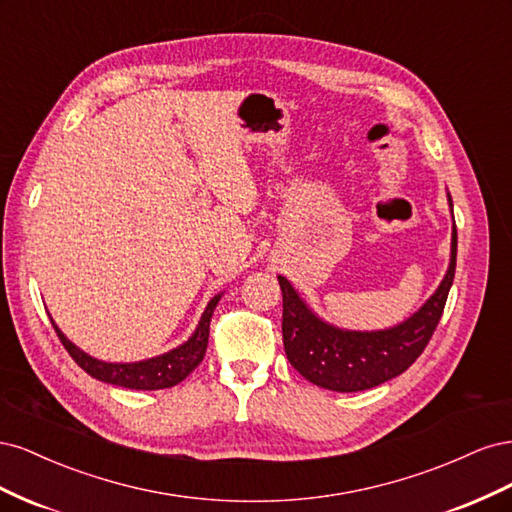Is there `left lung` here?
Instances as JSON below:
<instances>
[{"label": "left lung", "mask_w": 512, "mask_h": 512, "mask_svg": "<svg viewBox=\"0 0 512 512\" xmlns=\"http://www.w3.org/2000/svg\"><path fill=\"white\" fill-rule=\"evenodd\" d=\"M457 228H453L451 267L436 294L399 327L376 333L339 331L320 322L299 294L280 277L284 314V350L290 365L316 386L339 393H356L391 380L421 356L442 318L448 290L455 280Z\"/></svg>", "instance_id": "8db88e82"}]
</instances>
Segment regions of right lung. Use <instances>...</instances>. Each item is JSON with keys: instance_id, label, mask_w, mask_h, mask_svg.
Masks as SVG:
<instances>
[{"instance_id": "right-lung-1", "label": "right lung", "mask_w": 512, "mask_h": 512, "mask_svg": "<svg viewBox=\"0 0 512 512\" xmlns=\"http://www.w3.org/2000/svg\"><path fill=\"white\" fill-rule=\"evenodd\" d=\"M220 297H213L205 309L203 318L196 333L185 342L183 346L170 350L156 359L141 361V363H102L98 359H91L89 354L76 348L66 335L61 333L55 322V333L61 339V344L68 350V354L76 361L81 369H85L91 378H98L102 382L115 384V386H126V389L136 391H158V389H170V386L179 384L181 380L188 378L192 371L198 367V363L205 359L207 342H209V324L213 309L218 305Z\"/></svg>"}]
</instances>
